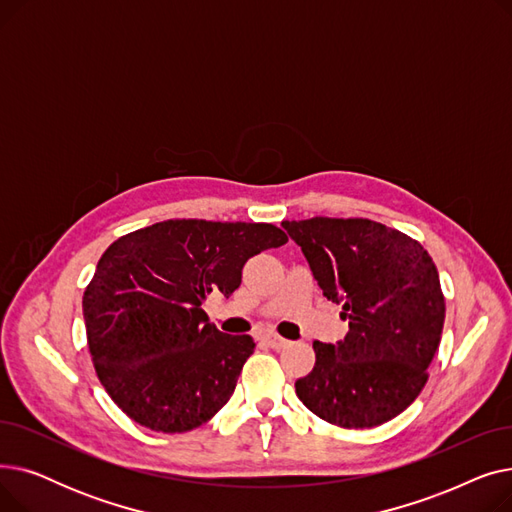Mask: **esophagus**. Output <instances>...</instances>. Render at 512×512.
Instances as JSON below:
<instances>
[{
    "label": "esophagus",
    "instance_id": "obj_1",
    "mask_svg": "<svg viewBox=\"0 0 512 512\" xmlns=\"http://www.w3.org/2000/svg\"><path fill=\"white\" fill-rule=\"evenodd\" d=\"M263 340L270 344L272 348H284V346H288L290 342L288 340H284V338H280L278 334H267V336H263Z\"/></svg>",
    "mask_w": 512,
    "mask_h": 512
}]
</instances>
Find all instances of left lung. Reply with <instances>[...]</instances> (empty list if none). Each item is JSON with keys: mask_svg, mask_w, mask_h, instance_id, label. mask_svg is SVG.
Masks as SVG:
<instances>
[{"mask_svg": "<svg viewBox=\"0 0 512 512\" xmlns=\"http://www.w3.org/2000/svg\"><path fill=\"white\" fill-rule=\"evenodd\" d=\"M282 226L348 321L344 340L313 342L315 367L294 384L297 396L317 417L348 429L394 419L423 390L444 328L432 257L411 236L363 218Z\"/></svg>", "mask_w": 512, "mask_h": 512, "instance_id": "obj_1", "label": "left lung"}]
</instances>
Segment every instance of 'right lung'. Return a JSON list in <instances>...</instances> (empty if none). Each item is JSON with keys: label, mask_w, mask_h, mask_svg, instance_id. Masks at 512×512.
<instances>
[{"label": "right lung", "mask_w": 512, "mask_h": 512, "mask_svg": "<svg viewBox=\"0 0 512 512\" xmlns=\"http://www.w3.org/2000/svg\"><path fill=\"white\" fill-rule=\"evenodd\" d=\"M286 240L272 224L166 220L107 247L83 315L97 378L132 421L182 434L226 405L255 342L209 324L203 303L230 297L245 263Z\"/></svg>", "instance_id": "1"}]
</instances>
